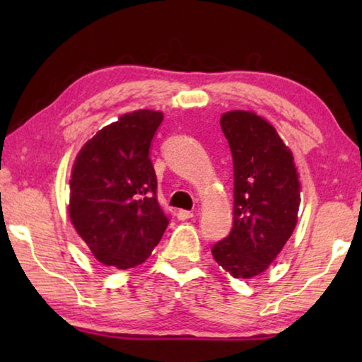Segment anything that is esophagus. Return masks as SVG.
<instances>
[{"label":"esophagus","instance_id":"1","mask_svg":"<svg viewBox=\"0 0 362 362\" xmlns=\"http://www.w3.org/2000/svg\"><path fill=\"white\" fill-rule=\"evenodd\" d=\"M194 216L193 211H183L180 209L179 212H177V217H179V220H187V218H192Z\"/></svg>","mask_w":362,"mask_h":362}]
</instances>
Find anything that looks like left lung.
Here are the masks:
<instances>
[{
    "instance_id": "1",
    "label": "left lung",
    "mask_w": 362,
    "mask_h": 362,
    "mask_svg": "<svg viewBox=\"0 0 362 362\" xmlns=\"http://www.w3.org/2000/svg\"><path fill=\"white\" fill-rule=\"evenodd\" d=\"M220 126L233 158V228L212 255L233 278L265 272L297 223L300 182L293 156L267 119L252 112L223 113Z\"/></svg>"
}]
</instances>
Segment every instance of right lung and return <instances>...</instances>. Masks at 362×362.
Segmentation results:
<instances>
[{
  "label": "right lung",
  "mask_w": 362,
  "mask_h": 362,
  "mask_svg": "<svg viewBox=\"0 0 362 362\" xmlns=\"http://www.w3.org/2000/svg\"><path fill=\"white\" fill-rule=\"evenodd\" d=\"M161 112L137 110L100 129L79 150L70 180V218L100 263L118 269L144 263L169 217L158 203L150 145Z\"/></svg>",
  "instance_id": "obj_1"
}]
</instances>
